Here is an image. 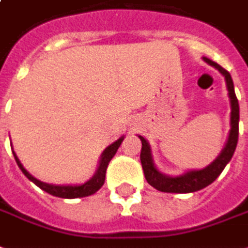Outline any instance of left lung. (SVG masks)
<instances>
[{"label":"left lung","instance_id":"obj_1","mask_svg":"<svg viewBox=\"0 0 248 248\" xmlns=\"http://www.w3.org/2000/svg\"><path fill=\"white\" fill-rule=\"evenodd\" d=\"M205 62H207L211 66H214L218 71L225 77L226 84H227V90H229V96H230L231 102V131L227 144H226L225 149L222 151L218 158L216 161L210 164V165L202 169V170H191L187 171L185 174L178 177H169L165 174H161L157 170L153 164L151 156V148L149 144L142 136L140 140L142 142L141 153H140V160H141L142 170H144V176H145L146 181L149 185H152L155 189L164 193H193V191H198L203 189L207 185H210L211 182L217 180V177L219 176L222 170L225 169L227 162L230 161L231 157L235 152L236 144H238V135H239V104H238V99H236L235 91H234V83L231 79V75L229 74L227 70L223 67H220L218 63L213 62L209 58H203Z\"/></svg>","mask_w":248,"mask_h":248}]
</instances>
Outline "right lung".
<instances>
[{"mask_svg":"<svg viewBox=\"0 0 248 248\" xmlns=\"http://www.w3.org/2000/svg\"><path fill=\"white\" fill-rule=\"evenodd\" d=\"M124 140V137H120L117 141H115L113 144L106 148V151L103 152L102 155V160H100V164H99V168H97L96 173H95V176L92 177L90 181H87L86 184H83V185H78V186H59V185H50V184H45V182H41L37 178H34V177L29 173L25 168L22 166V164L19 162L18 160V157L16 156V153L13 152V155H14V158H16V161H17L18 166H19V169L22 170V173L25 176L28 177L30 181H32L38 187H41L42 190H45L48 194H51V196L55 197H61V198H80V197H87V196H91L93 193H96L100 187L104 184V180H106V171L107 168H108V164L112 160V157L116 155L117 149H119V146Z\"/></svg>","mask_w":248,"mask_h":248,"instance_id":"right-lung-1","label":"right lung"}]
</instances>
